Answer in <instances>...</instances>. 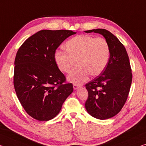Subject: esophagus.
<instances>
[{"label": "esophagus", "mask_w": 146, "mask_h": 146, "mask_svg": "<svg viewBox=\"0 0 146 146\" xmlns=\"http://www.w3.org/2000/svg\"><path fill=\"white\" fill-rule=\"evenodd\" d=\"M78 88H79V86L78 85H77V84H73V89L74 90H77Z\"/></svg>", "instance_id": "esophagus-1"}]
</instances>
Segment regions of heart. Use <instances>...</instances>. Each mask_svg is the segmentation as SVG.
Masks as SVG:
<instances>
[{
    "label": "heart",
    "instance_id": "1",
    "mask_svg": "<svg viewBox=\"0 0 146 146\" xmlns=\"http://www.w3.org/2000/svg\"><path fill=\"white\" fill-rule=\"evenodd\" d=\"M66 50H57L54 60L60 70L69 73L77 62L78 68L68 75L69 82L81 84L90 75L101 74L109 61L110 47L105 38L88 35L72 38L65 44Z\"/></svg>",
    "mask_w": 146,
    "mask_h": 146
}]
</instances>
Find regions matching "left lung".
Here are the masks:
<instances>
[{"mask_svg":"<svg viewBox=\"0 0 146 146\" xmlns=\"http://www.w3.org/2000/svg\"><path fill=\"white\" fill-rule=\"evenodd\" d=\"M84 32L102 35L110 50L109 61L104 71L86 84L88 92L86 109L95 118H110L123 108L130 90L132 73L128 54L123 44L107 30L98 29Z\"/></svg>","mask_w":146,"mask_h":146,"instance_id":"8db88e82","label":"left lung"}]
</instances>
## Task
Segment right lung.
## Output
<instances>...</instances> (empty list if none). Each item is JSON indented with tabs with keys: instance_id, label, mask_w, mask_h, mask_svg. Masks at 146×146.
I'll use <instances>...</instances> for the list:
<instances>
[{
	"instance_id": "right-lung-1",
	"label": "right lung",
	"mask_w": 146,
	"mask_h": 146,
	"mask_svg": "<svg viewBox=\"0 0 146 146\" xmlns=\"http://www.w3.org/2000/svg\"><path fill=\"white\" fill-rule=\"evenodd\" d=\"M76 32L68 30H42L21 46L15 59L13 84L27 114L39 121H48L59 114L73 91L71 83L54 60L56 48Z\"/></svg>"
}]
</instances>
